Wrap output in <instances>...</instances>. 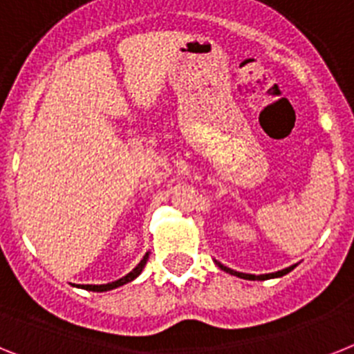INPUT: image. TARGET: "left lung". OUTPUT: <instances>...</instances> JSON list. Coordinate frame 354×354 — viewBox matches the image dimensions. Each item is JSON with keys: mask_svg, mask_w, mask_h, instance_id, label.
<instances>
[{"mask_svg": "<svg viewBox=\"0 0 354 354\" xmlns=\"http://www.w3.org/2000/svg\"><path fill=\"white\" fill-rule=\"evenodd\" d=\"M216 264H218V266H219V268H221V270H225V272L232 273V275H236V277L248 279V281H266V279L283 277V275H286L288 272H292V270H293V266H290V268H284V270H281V272H275V273H264V275H250V273H241V272H236V270L227 268V266H223V264L218 263V261H216Z\"/></svg>", "mask_w": 354, "mask_h": 354, "instance_id": "8db88e82", "label": "left lung"}]
</instances>
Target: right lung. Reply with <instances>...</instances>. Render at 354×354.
Returning <instances> with one entry per match:
<instances>
[{
  "mask_svg": "<svg viewBox=\"0 0 354 354\" xmlns=\"http://www.w3.org/2000/svg\"><path fill=\"white\" fill-rule=\"evenodd\" d=\"M147 259H149V254L144 255V259L138 263V266H136L133 272H129L126 277L118 279V281H115V283H109V284H84V286H81V288H84V290H90V292H108V290H113V288L122 286V284L129 283V281H133V279H136L138 275H140L142 270H144V266H145V263H147Z\"/></svg>",
  "mask_w": 354,
  "mask_h": 354,
  "instance_id": "add662e5",
  "label": "right lung"
}]
</instances>
